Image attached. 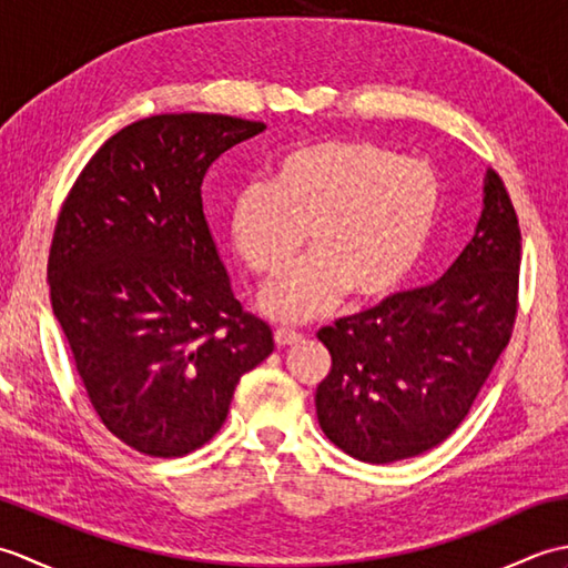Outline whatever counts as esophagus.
<instances>
[{"label": "esophagus", "mask_w": 568, "mask_h": 568, "mask_svg": "<svg viewBox=\"0 0 568 568\" xmlns=\"http://www.w3.org/2000/svg\"><path fill=\"white\" fill-rule=\"evenodd\" d=\"M273 336H275V344H277V346H293V344H297V342H303V334L295 332V329H287V327L275 329Z\"/></svg>", "instance_id": "esophagus-1"}]
</instances>
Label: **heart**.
Masks as SVG:
<instances>
[{
	"label": "heart",
	"instance_id": "1",
	"mask_svg": "<svg viewBox=\"0 0 568 568\" xmlns=\"http://www.w3.org/2000/svg\"><path fill=\"white\" fill-rule=\"evenodd\" d=\"M444 207L434 165L364 139H324L283 153L265 185L239 190L226 229L256 275L291 263L307 234L310 256L263 287L258 307L300 324L336 310L348 293L381 303L425 258Z\"/></svg>",
	"mask_w": 568,
	"mask_h": 568
}]
</instances>
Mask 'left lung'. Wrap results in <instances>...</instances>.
I'll list each match as a JSON object with an SVG mask.
<instances>
[{
    "label": "left lung",
    "mask_w": 568,
    "mask_h": 568,
    "mask_svg": "<svg viewBox=\"0 0 568 568\" xmlns=\"http://www.w3.org/2000/svg\"><path fill=\"white\" fill-rule=\"evenodd\" d=\"M517 271V214L488 171L476 234L437 283L320 329L332 354L315 395L327 439L358 462L393 464L449 437L510 342Z\"/></svg>",
    "instance_id": "obj_1"
}]
</instances>
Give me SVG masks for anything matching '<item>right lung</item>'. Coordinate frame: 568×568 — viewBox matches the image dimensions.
<instances>
[{"mask_svg":"<svg viewBox=\"0 0 568 568\" xmlns=\"http://www.w3.org/2000/svg\"><path fill=\"white\" fill-rule=\"evenodd\" d=\"M265 124L155 114L102 143L60 210L48 285L92 407L146 456L222 429L236 383L273 352L241 310L202 212V178Z\"/></svg>","mask_w":568,"mask_h":568,"instance_id":"add662e5","label":"right lung"}]
</instances>
